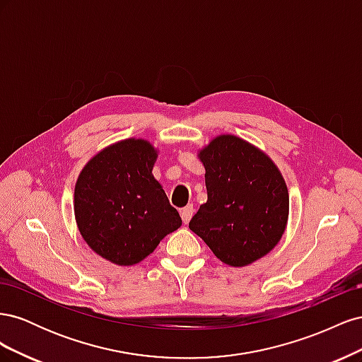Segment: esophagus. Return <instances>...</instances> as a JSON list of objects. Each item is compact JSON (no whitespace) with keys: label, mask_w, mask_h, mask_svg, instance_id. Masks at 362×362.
Returning <instances> with one entry per match:
<instances>
[{"label":"esophagus","mask_w":362,"mask_h":362,"mask_svg":"<svg viewBox=\"0 0 362 362\" xmlns=\"http://www.w3.org/2000/svg\"><path fill=\"white\" fill-rule=\"evenodd\" d=\"M193 213H194L193 205H187L185 208H182V210H181V218H182V222H184V223H189L192 216H193Z\"/></svg>","instance_id":"1"}]
</instances>
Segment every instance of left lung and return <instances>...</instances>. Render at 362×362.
<instances>
[{
    "label": "left lung",
    "instance_id": "obj_1",
    "mask_svg": "<svg viewBox=\"0 0 362 362\" xmlns=\"http://www.w3.org/2000/svg\"><path fill=\"white\" fill-rule=\"evenodd\" d=\"M208 199L189 223L225 264L243 267L278 245L288 217V190L264 152L223 134L199 152Z\"/></svg>",
    "mask_w": 362,
    "mask_h": 362
}]
</instances>
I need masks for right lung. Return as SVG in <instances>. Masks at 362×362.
Here are the masks:
<instances>
[{
  "mask_svg": "<svg viewBox=\"0 0 362 362\" xmlns=\"http://www.w3.org/2000/svg\"><path fill=\"white\" fill-rule=\"evenodd\" d=\"M157 152L127 139L96 154L75 184V218L84 242L117 266H133L181 226L152 175Z\"/></svg>",
  "mask_w": 362,
  "mask_h": 362,
  "instance_id": "add662e5",
  "label": "right lung"
}]
</instances>
